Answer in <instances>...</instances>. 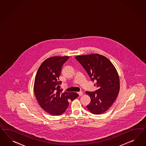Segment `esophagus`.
Segmentation results:
<instances>
[{"label":"esophagus","mask_w":146,"mask_h":146,"mask_svg":"<svg viewBox=\"0 0 146 146\" xmlns=\"http://www.w3.org/2000/svg\"><path fill=\"white\" fill-rule=\"evenodd\" d=\"M77 93L78 94V95H79V96H82V95H83V92H78Z\"/></svg>","instance_id":"1"}]
</instances>
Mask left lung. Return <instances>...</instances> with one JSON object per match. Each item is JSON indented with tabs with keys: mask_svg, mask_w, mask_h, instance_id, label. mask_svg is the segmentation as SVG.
<instances>
[{
	"mask_svg": "<svg viewBox=\"0 0 146 146\" xmlns=\"http://www.w3.org/2000/svg\"><path fill=\"white\" fill-rule=\"evenodd\" d=\"M76 59L87 72L91 80L96 81L98 89L94 92L86 91L91 102L86 107L91 113L100 115L113 104L119 92V78L111 61L98 54L76 56Z\"/></svg>",
	"mask_w": 146,
	"mask_h": 146,
	"instance_id": "1",
	"label": "left lung"
}]
</instances>
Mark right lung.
I'll return each mask as SVG.
<instances>
[{"instance_id": "obj_1", "label": "right lung", "mask_w": 146, "mask_h": 146, "mask_svg": "<svg viewBox=\"0 0 146 146\" xmlns=\"http://www.w3.org/2000/svg\"><path fill=\"white\" fill-rule=\"evenodd\" d=\"M69 56H53L45 60L38 70L34 83V93L38 104L46 112L53 116L64 113L79 95L75 92H64L60 89L59 77L63 64Z\"/></svg>"}]
</instances>
